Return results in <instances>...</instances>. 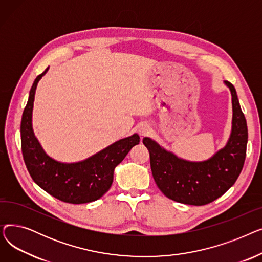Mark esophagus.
<instances>
[{"label": "esophagus", "mask_w": 262, "mask_h": 262, "mask_svg": "<svg viewBox=\"0 0 262 262\" xmlns=\"http://www.w3.org/2000/svg\"><path fill=\"white\" fill-rule=\"evenodd\" d=\"M150 133V128L148 125H146V124H142V125H140L138 127V134L141 136V137H145L147 136L148 134Z\"/></svg>", "instance_id": "1"}]
</instances>
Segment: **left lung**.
Wrapping results in <instances>:
<instances>
[{
  "label": "left lung",
  "instance_id": "obj_1",
  "mask_svg": "<svg viewBox=\"0 0 262 262\" xmlns=\"http://www.w3.org/2000/svg\"><path fill=\"white\" fill-rule=\"evenodd\" d=\"M231 92L232 126L227 144L211 158L192 162L178 158L157 142L143 138L157 187L167 198L187 205L203 206L222 196L236 183L242 171L247 144L246 120L235 87L225 80Z\"/></svg>",
  "mask_w": 262,
  "mask_h": 262
}]
</instances>
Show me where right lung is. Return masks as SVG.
Listing matches in <instances>:
<instances>
[{
  "label": "right lung",
  "instance_id": "add662e5",
  "mask_svg": "<svg viewBox=\"0 0 262 262\" xmlns=\"http://www.w3.org/2000/svg\"><path fill=\"white\" fill-rule=\"evenodd\" d=\"M48 69L36 77L22 115L21 148L25 166L33 181L59 201L70 204L96 201L112 187L115 168L125 158L133 146L139 144L140 137L134 134L88 159L75 163H62L49 157L38 142L32 127L36 88Z\"/></svg>",
  "mask_w": 262,
  "mask_h": 262
}]
</instances>
